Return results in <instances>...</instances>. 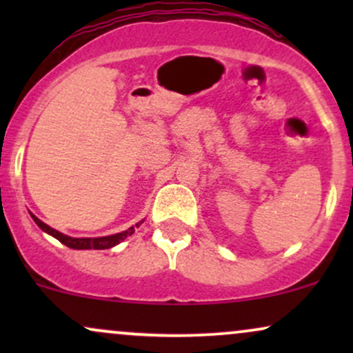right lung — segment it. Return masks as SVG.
<instances>
[{
    "mask_svg": "<svg viewBox=\"0 0 353 353\" xmlns=\"http://www.w3.org/2000/svg\"><path fill=\"white\" fill-rule=\"evenodd\" d=\"M31 217H33V221L38 224V228L44 230V232H48L50 236L56 237L61 244L71 247V249H78V250H84V249H96V250H103V249H111V247H114L119 244V242H123L125 237L132 236V232H134V228H139V224L143 221L139 222V224L132 225V228H129L128 230H123V232L119 234H112V236H106V237H70V236H64V234L58 232L56 229L50 228L48 224H44L43 221H39L38 217L33 216L31 214Z\"/></svg>",
    "mask_w": 353,
    "mask_h": 353,
    "instance_id": "right-lung-1",
    "label": "right lung"
}]
</instances>
